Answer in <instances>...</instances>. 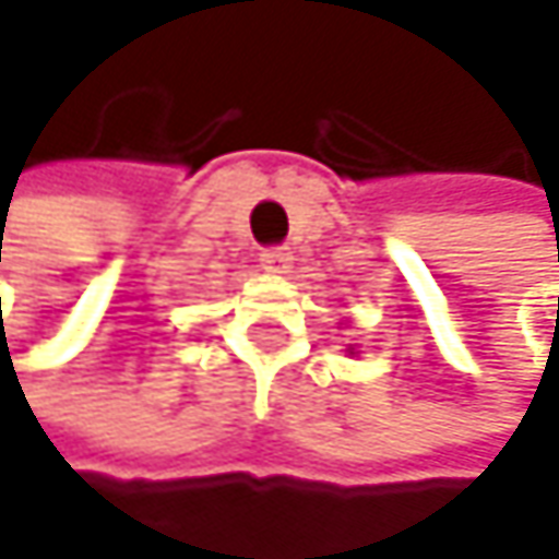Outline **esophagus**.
<instances>
[{
    "instance_id": "obj_1",
    "label": "esophagus",
    "mask_w": 559,
    "mask_h": 559,
    "mask_svg": "<svg viewBox=\"0 0 559 559\" xmlns=\"http://www.w3.org/2000/svg\"><path fill=\"white\" fill-rule=\"evenodd\" d=\"M292 261H295V254H292L288 248H264V251H261V264H264V271H271V274H285V271L292 267Z\"/></svg>"
}]
</instances>
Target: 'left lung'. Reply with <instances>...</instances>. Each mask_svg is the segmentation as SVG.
<instances>
[{"mask_svg": "<svg viewBox=\"0 0 559 559\" xmlns=\"http://www.w3.org/2000/svg\"><path fill=\"white\" fill-rule=\"evenodd\" d=\"M350 354H354V347H350Z\"/></svg>", "mask_w": 559, "mask_h": 559, "instance_id": "8db88e82", "label": "left lung"}]
</instances>
